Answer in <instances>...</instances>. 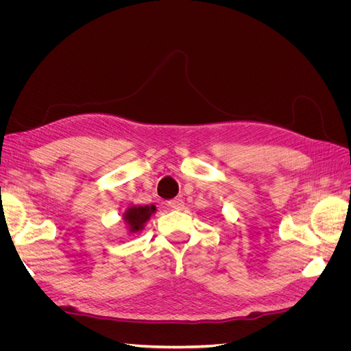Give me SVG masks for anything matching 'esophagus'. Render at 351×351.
<instances>
[{"label":"esophagus","mask_w":351,"mask_h":351,"mask_svg":"<svg viewBox=\"0 0 351 351\" xmlns=\"http://www.w3.org/2000/svg\"><path fill=\"white\" fill-rule=\"evenodd\" d=\"M168 206L173 208V209H183L184 206V200L182 197H176V199H171L168 202Z\"/></svg>","instance_id":"esophagus-1"}]
</instances>
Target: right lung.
I'll use <instances>...</instances> for the list:
<instances>
[{
    "label": "right lung",
    "mask_w": 351,
    "mask_h": 351,
    "mask_svg": "<svg viewBox=\"0 0 351 351\" xmlns=\"http://www.w3.org/2000/svg\"><path fill=\"white\" fill-rule=\"evenodd\" d=\"M156 210L155 205L146 206H130L124 212V221L129 226L130 232H137L143 228L146 221H149L151 215Z\"/></svg>",
    "instance_id": "right-lung-1"
}]
</instances>
